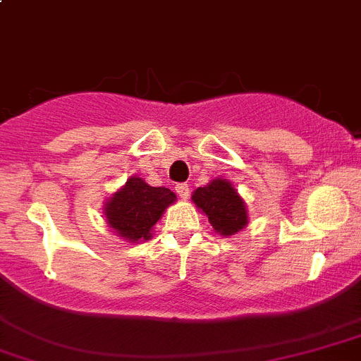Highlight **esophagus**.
Wrapping results in <instances>:
<instances>
[{
    "label": "esophagus",
    "mask_w": 361,
    "mask_h": 361,
    "mask_svg": "<svg viewBox=\"0 0 361 361\" xmlns=\"http://www.w3.org/2000/svg\"><path fill=\"white\" fill-rule=\"evenodd\" d=\"M175 193L186 200V198L190 197V186H188V184H177V186H175Z\"/></svg>",
    "instance_id": "34e87169"
}]
</instances>
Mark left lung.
<instances>
[{
  "instance_id": "8db88e82",
  "label": "left lung",
  "mask_w": 361,
  "mask_h": 361,
  "mask_svg": "<svg viewBox=\"0 0 361 361\" xmlns=\"http://www.w3.org/2000/svg\"><path fill=\"white\" fill-rule=\"evenodd\" d=\"M191 200L205 212L209 223L221 235H232L248 223L246 205L232 184L216 178L209 186L198 188Z\"/></svg>"
}]
</instances>
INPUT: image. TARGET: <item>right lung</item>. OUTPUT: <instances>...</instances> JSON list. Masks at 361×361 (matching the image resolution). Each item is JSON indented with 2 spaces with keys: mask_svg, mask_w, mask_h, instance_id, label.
<instances>
[{
  "mask_svg": "<svg viewBox=\"0 0 361 361\" xmlns=\"http://www.w3.org/2000/svg\"><path fill=\"white\" fill-rule=\"evenodd\" d=\"M175 198L168 188H152L140 177H133L106 204L108 225L127 241L149 239L152 226Z\"/></svg>",
  "mask_w": 361,
  "mask_h": 361,
  "instance_id": "1",
  "label": "right lung"
}]
</instances>
